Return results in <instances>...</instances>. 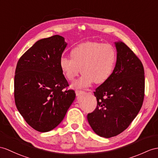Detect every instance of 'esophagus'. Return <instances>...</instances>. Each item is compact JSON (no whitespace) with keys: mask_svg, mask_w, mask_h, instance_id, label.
<instances>
[{"mask_svg":"<svg viewBox=\"0 0 158 158\" xmlns=\"http://www.w3.org/2000/svg\"><path fill=\"white\" fill-rule=\"evenodd\" d=\"M75 92H76V96H80V94H82L84 92L83 90H76L75 91Z\"/></svg>","mask_w":158,"mask_h":158,"instance_id":"1","label":"esophagus"}]
</instances>
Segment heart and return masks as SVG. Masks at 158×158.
Returning <instances> with one entry per match:
<instances>
[{
	"instance_id": "b5f03b06",
	"label": "heart",
	"mask_w": 158,
	"mask_h": 158,
	"mask_svg": "<svg viewBox=\"0 0 158 158\" xmlns=\"http://www.w3.org/2000/svg\"><path fill=\"white\" fill-rule=\"evenodd\" d=\"M70 57L62 56L60 67L65 78L72 82L80 70L82 76L72 86L81 88L90 86L94 82L102 84L113 74L117 60L116 52L112 45L88 41L76 46Z\"/></svg>"
}]
</instances>
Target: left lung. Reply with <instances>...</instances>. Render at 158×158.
I'll use <instances>...</instances> for the list:
<instances>
[{
	"label": "left lung",
	"instance_id": "obj_1",
	"mask_svg": "<svg viewBox=\"0 0 158 158\" xmlns=\"http://www.w3.org/2000/svg\"><path fill=\"white\" fill-rule=\"evenodd\" d=\"M117 56L113 74L94 92L97 106L87 115L98 135L110 138L120 134L136 117L145 95L144 68L127 45L115 42Z\"/></svg>",
	"mask_w": 158,
	"mask_h": 158
}]
</instances>
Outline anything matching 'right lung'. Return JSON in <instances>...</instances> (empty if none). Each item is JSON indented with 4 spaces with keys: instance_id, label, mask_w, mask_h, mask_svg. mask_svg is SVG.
Masks as SVG:
<instances>
[{
    "instance_id": "1",
    "label": "right lung",
    "mask_w": 158,
    "mask_h": 158,
    "mask_svg": "<svg viewBox=\"0 0 158 158\" xmlns=\"http://www.w3.org/2000/svg\"><path fill=\"white\" fill-rule=\"evenodd\" d=\"M67 45L58 35L37 41L19 60L14 80L17 108L25 121L40 132L54 129L74 101L60 67Z\"/></svg>"
}]
</instances>
